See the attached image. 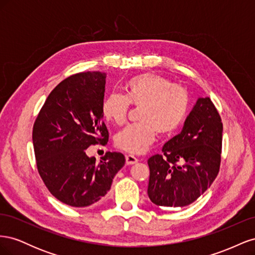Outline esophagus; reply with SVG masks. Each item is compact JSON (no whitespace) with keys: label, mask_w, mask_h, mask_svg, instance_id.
<instances>
[{"label":"esophagus","mask_w":255,"mask_h":255,"mask_svg":"<svg viewBox=\"0 0 255 255\" xmlns=\"http://www.w3.org/2000/svg\"><path fill=\"white\" fill-rule=\"evenodd\" d=\"M126 161H127V165H134L137 163L138 159L134 155H127Z\"/></svg>","instance_id":"obj_1"}]
</instances>
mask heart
Here are the masks:
<instances>
[{
  "label": "heart",
  "instance_id": "1",
  "mask_svg": "<svg viewBox=\"0 0 255 255\" xmlns=\"http://www.w3.org/2000/svg\"><path fill=\"white\" fill-rule=\"evenodd\" d=\"M126 95L112 94L103 103L104 117L116 126L127 120L129 104L140 107L137 125L116 136L115 145L130 154H142L156 140L158 133L171 135L179 129L189 111V95L165 76L144 73L129 79Z\"/></svg>",
  "mask_w": 255,
  "mask_h": 255
}]
</instances>
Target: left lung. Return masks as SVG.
I'll return each instance as SVG.
<instances>
[{
    "label": "left lung",
    "instance_id": "left-lung-1",
    "mask_svg": "<svg viewBox=\"0 0 255 255\" xmlns=\"http://www.w3.org/2000/svg\"><path fill=\"white\" fill-rule=\"evenodd\" d=\"M222 122L210 98H199L182 132L148 159V196L164 207H184L211 187L221 161Z\"/></svg>",
    "mask_w": 255,
    "mask_h": 255
}]
</instances>
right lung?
Returning a JSON list of instances; mask_svg holds the SVG:
<instances>
[{
  "instance_id": "right-lung-1",
  "label": "right lung",
  "mask_w": 255,
  "mask_h": 255,
  "mask_svg": "<svg viewBox=\"0 0 255 255\" xmlns=\"http://www.w3.org/2000/svg\"><path fill=\"white\" fill-rule=\"evenodd\" d=\"M105 79V73L87 71L61 81L34 123L38 172L51 194L67 205L98 202L126 163L119 152H107L99 164L86 155L88 146L109 141L103 120Z\"/></svg>"
}]
</instances>
